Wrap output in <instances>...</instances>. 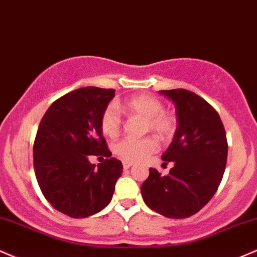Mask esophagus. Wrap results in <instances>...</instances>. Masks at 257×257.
Wrapping results in <instances>:
<instances>
[{"label":"esophagus","mask_w":257,"mask_h":257,"mask_svg":"<svg viewBox=\"0 0 257 257\" xmlns=\"http://www.w3.org/2000/svg\"><path fill=\"white\" fill-rule=\"evenodd\" d=\"M132 165H134V164H132L131 161H122V166H123V169H125V170L130 169V167H131Z\"/></svg>","instance_id":"esophagus-1"}]
</instances>
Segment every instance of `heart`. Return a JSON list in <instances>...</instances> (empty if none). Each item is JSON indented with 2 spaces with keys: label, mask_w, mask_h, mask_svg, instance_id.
I'll list each match as a JSON object with an SVG mask.
<instances>
[{
  "label": "heart",
  "mask_w": 257,
  "mask_h": 257,
  "mask_svg": "<svg viewBox=\"0 0 257 257\" xmlns=\"http://www.w3.org/2000/svg\"><path fill=\"white\" fill-rule=\"evenodd\" d=\"M120 110L128 116L144 119V130L154 132L160 138L171 136L176 130V119L169 111L164 110L163 103L149 94H140L125 99L117 105ZM122 120L114 105H108L100 115V128L105 136L113 138L120 134ZM158 149L157 141L153 137L142 140L125 138L115 144L114 152L117 157L126 161H140Z\"/></svg>",
  "instance_id": "b5f03b06"
}]
</instances>
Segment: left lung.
Here are the masks:
<instances>
[{
  "label": "left lung",
  "instance_id": "1",
  "mask_svg": "<svg viewBox=\"0 0 257 257\" xmlns=\"http://www.w3.org/2000/svg\"><path fill=\"white\" fill-rule=\"evenodd\" d=\"M175 103L177 128L161 159L174 161L169 175L149 169L141 186L144 203L170 218L197 214L214 197L227 163L226 131L205 99L183 88L160 91Z\"/></svg>",
  "mask_w": 257,
  "mask_h": 257
}]
</instances>
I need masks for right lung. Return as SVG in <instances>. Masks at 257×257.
Instances as JSON below:
<instances>
[{"label":"right lung","mask_w":257,"mask_h":257,"mask_svg":"<svg viewBox=\"0 0 257 257\" xmlns=\"http://www.w3.org/2000/svg\"><path fill=\"white\" fill-rule=\"evenodd\" d=\"M113 88L88 86L58 98L43 115L34 142V170L50 204L73 218L87 217L110 203L122 172L111 158L100 128V115ZM90 155L108 157L97 169Z\"/></svg>","instance_id":"add662e5"}]
</instances>
